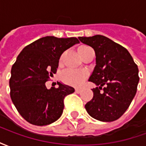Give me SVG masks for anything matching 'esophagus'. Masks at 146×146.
Segmentation results:
<instances>
[{"mask_svg": "<svg viewBox=\"0 0 146 146\" xmlns=\"http://www.w3.org/2000/svg\"><path fill=\"white\" fill-rule=\"evenodd\" d=\"M75 92H76V93H78V94H79V93H80V92H81V89L76 88V90H75Z\"/></svg>", "mask_w": 146, "mask_h": 146, "instance_id": "34e87169", "label": "esophagus"}]
</instances>
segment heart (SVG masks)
<instances>
[{
  "instance_id": "1",
  "label": "heart",
  "mask_w": 146,
  "mask_h": 146,
  "mask_svg": "<svg viewBox=\"0 0 146 146\" xmlns=\"http://www.w3.org/2000/svg\"><path fill=\"white\" fill-rule=\"evenodd\" d=\"M90 47L82 45L78 48V52L82 58L83 54H84L87 49H88ZM63 55H62L60 58V62L62 60ZM88 77V73L83 70H66L62 76V79L64 82L67 84L68 85L73 86V87H80L84 81Z\"/></svg>"
}]
</instances>
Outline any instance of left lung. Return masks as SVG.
<instances>
[{"label": "left lung", "instance_id": "8db88e82", "mask_svg": "<svg viewBox=\"0 0 146 146\" xmlns=\"http://www.w3.org/2000/svg\"><path fill=\"white\" fill-rule=\"evenodd\" d=\"M78 38L91 46L96 55V66L88 80L98 87L92 89L94 96L85 105L86 110L98 120L114 121L125 113L136 94L138 66L125 48L106 36Z\"/></svg>", "mask_w": 146, "mask_h": 146}]
</instances>
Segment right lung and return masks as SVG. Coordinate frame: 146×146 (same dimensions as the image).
I'll return each instance as SVG.
<instances>
[{"mask_svg":"<svg viewBox=\"0 0 146 146\" xmlns=\"http://www.w3.org/2000/svg\"><path fill=\"white\" fill-rule=\"evenodd\" d=\"M79 43L76 37L45 36L27 45L18 55L9 80L11 101L21 116L33 125L44 126L62 114L64 98L74 88L61 83L48 89L45 83L56 73L61 54Z\"/></svg>","mask_w":146,"mask_h":146,"instance_id":"add662e5","label":"right lung"}]
</instances>
